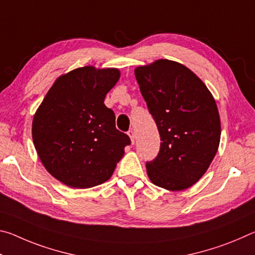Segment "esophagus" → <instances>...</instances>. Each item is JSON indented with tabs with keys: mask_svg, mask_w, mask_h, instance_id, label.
Instances as JSON below:
<instances>
[{
	"mask_svg": "<svg viewBox=\"0 0 255 255\" xmlns=\"http://www.w3.org/2000/svg\"><path fill=\"white\" fill-rule=\"evenodd\" d=\"M128 136L129 137H130V140H131V143L133 144V143H135V132H133L132 130H128Z\"/></svg>",
	"mask_w": 255,
	"mask_h": 255,
	"instance_id": "34e87169",
	"label": "esophagus"
}]
</instances>
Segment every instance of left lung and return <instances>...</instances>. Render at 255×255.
<instances>
[{"instance_id": "8db88e82", "label": "left lung", "mask_w": 255, "mask_h": 255, "mask_svg": "<svg viewBox=\"0 0 255 255\" xmlns=\"http://www.w3.org/2000/svg\"><path fill=\"white\" fill-rule=\"evenodd\" d=\"M141 96L161 137L157 156L146 163L149 180L181 191L208 170L221 140V119L213 94L180 63L158 59L135 70Z\"/></svg>"}]
</instances>
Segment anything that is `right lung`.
<instances>
[{
	"mask_svg": "<svg viewBox=\"0 0 255 255\" xmlns=\"http://www.w3.org/2000/svg\"><path fill=\"white\" fill-rule=\"evenodd\" d=\"M120 77L117 68L84 66L59 76L32 120L34 147L46 170L67 187L106 182L130 144L116 128L107 93Z\"/></svg>",
	"mask_w": 255,
	"mask_h": 255,
	"instance_id": "1",
	"label": "right lung"
}]
</instances>
